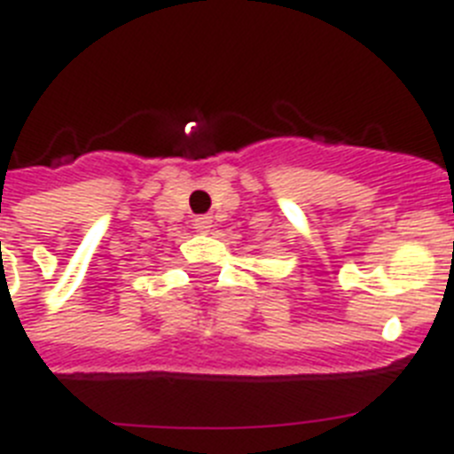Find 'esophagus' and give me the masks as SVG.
<instances>
[{
  "label": "esophagus",
  "mask_w": 454,
  "mask_h": 454,
  "mask_svg": "<svg viewBox=\"0 0 454 454\" xmlns=\"http://www.w3.org/2000/svg\"><path fill=\"white\" fill-rule=\"evenodd\" d=\"M211 227H214V220L208 218V215H200V218H195V223H192V230L198 231V234H208Z\"/></svg>",
  "instance_id": "34e87169"
}]
</instances>
